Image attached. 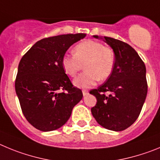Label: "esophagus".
I'll list each match as a JSON object with an SVG mask.
<instances>
[{"label":"esophagus","instance_id":"34e87169","mask_svg":"<svg viewBox=\"0 0 160 160\" xmlns=\"http://www.w3.org/2000/svg\"><path fill=\"white\" fill-rule=\"evenodd\" d=\"M82 92H83V96H87V95L88 94V91L86 90V89H83V90H82Z\"/></svg>","mask_w":160,"mask_h":160}]
</instances>
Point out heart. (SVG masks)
<instances>
[{
	"mask_svg": "<svg viewBox=\"0 0 160 160\" xmlns=\"http://www.w3.org/2000/svg\"><path fill=\"white\" fill-rule=\"evenodd\" d=\"M116 54L114 50L99 41L87 40L79 43L74 48V54L63 56L61 64L64 72L75 77L84 66L83 73L74 79L75 86L88 88L98 80H107L114 69Z\"/></svg>",
	"mask_w": 160,
	"mask_h": 160,
	"instance_id": "obj_1",
	"label": "heart"
}]
</instances>
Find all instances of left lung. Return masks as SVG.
Instances as JSON below:
<instances>
[{
  "label": "left lung",
  "instance_id": "left-lung-1",
  "mask_svg": "<svg viewBox=\"0 0 160 160\" xmlns=\"http://www.w3.org/2000/svg\"><path fill=\"white\" fill-rule=\"evenodd\" d=\"M101 39L114 50L116 62L106 82L90 91L97 100L91 112L104 128L120 132L133 124L140 114L148 93L146 67L128 44L112 37Z\"/></svg>",
  "mask_w": 160,
  "mask_h": 160
}]
</instances>
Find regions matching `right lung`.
I'll return each instance as SVG.
<instances>
[{
    "label": "right lung",
    "instance_id": "obj_1",
    "mask_svg": "<svg viewBox=\"0 0 160 160\" xmlns=\"http://www.w3.org/2000/svg\"><path fill=\"white\" fill-rule=\"evenodd\" d=\"M86 34H66L37 41L18 65L15 89L28 123L42 132L60 128L70 118L83 93L61 64L63 56Z\"/></svg>",
    "mask_w": 160,
    "mask_h": 160
}]
</instances>
